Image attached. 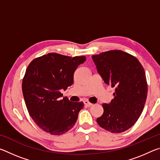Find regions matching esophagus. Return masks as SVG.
<instances>
[{"mask_svg": "<svg viewBox=\"0 0 160 160\" xmlns=\"http://www.w3.org/2000/svg\"><path fill=\"white\" fill-rule=\"evenodd\" d=\"M83 102H84V104L86 105L87 107H91V106H92V105H93V104H92V103L89 102L88 101H86V100H85V101H84Z\"/></svg>", "mask_w": 160, "mask_h": 160, "instance_id": "1", "label": "esophagus"}]
</instances>
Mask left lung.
<instances>
[{"mask_svg": "<svg viewBox=\"0 0 160 160\" xmlns=\"http://www.w3.org/2000/svg\"><path fill=\"white\" fill-rule=\"evenodd\" d=\"M104 83L115 88L113 99L103 104L97 122L107 131L119 133L134 125L141 115L148 94L145 72L139 61L128 53L112 50L92 56Z\"/></svg>", "mask_w": 160, "mask_h": 160, "instance_id": "left-lung-1", "label": "left lung"}]
</instances>
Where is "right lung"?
Returning <instances> with one entry per match:
<instances>
[{"label": "right lung", "instance_id": "right-lung-1", "mask_svg": "<svg viewBox=\"0 0 160 160\" xmlns=\"http://www.w3.org/2000/svg\"><path fill=\"white\" fill-rule=\"evenodd\" d=\"M85 56H70L49 53L32 61L22 80L26 107L37 126L51 135L63 134L75 126L84 103L63 97L73 83V74Z\"/></svg>", "mask_w": 160, "mask_h": 160}]
</instances>
